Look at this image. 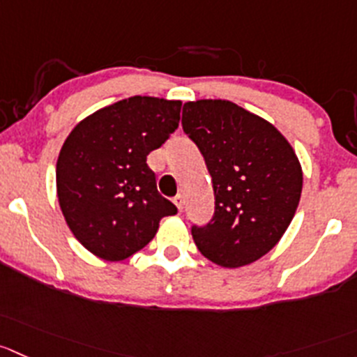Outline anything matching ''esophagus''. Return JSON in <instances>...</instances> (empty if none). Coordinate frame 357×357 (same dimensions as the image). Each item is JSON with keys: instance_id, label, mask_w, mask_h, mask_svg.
<instances>
[{"instance_id": "34e87169", "label": "esophagus", "mask_w": 357, "mask_h": 357, "mask_svg": "<svg viewBox=\"0 0 357 357\" xmlns=\"http://www.w3.org/2000/svg\"><path fill=\"white\" fill-rule=\"evenodd\" d=\"M173 203H175V206L178 208V212H182V210H184V198H182L181 195L173 198Z\"/></svg>"}]
</instances>
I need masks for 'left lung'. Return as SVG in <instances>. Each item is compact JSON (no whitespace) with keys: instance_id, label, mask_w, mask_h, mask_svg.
I'll list each match as a JSON object with an SVG mask.
<instances>
[{"instance_id":"8db88e82","label":"left lung","mask_w":357,"mask_h":357,"mask_svg":"<svg viewBox=\"0 0 357 357\" xmlns=\"http://www.w3.org/2000/svg\"><path fill=\"white\" fill-rule=\"evenodd\" d=\"M182 128L205 158L215 196L212 220L191 229L196 247L224 268L254 263L296 213L303 188L296 152L273 124L227 100L188 101Z\"/></svg>"}]
</instances>
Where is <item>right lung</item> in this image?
<instances>
[{
  "instance_id": "1",
  "label": "right lung",
  "mask_w": 357,
  "mask_h": 357,
  "mask_svg": "<svg viewBox=\"0 0 357 357\" xmlns=\"http://www.w3.org/2000/svg\"><path fill=\"white\" fill-rule=\"evenodd\" d=\"M182 101L133 96L75 126L56 166L68 227L89 252L122 261L144 249L176 206L158 192L147 155L178 128Z\"/></svg>"
}]
</instances>
